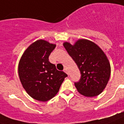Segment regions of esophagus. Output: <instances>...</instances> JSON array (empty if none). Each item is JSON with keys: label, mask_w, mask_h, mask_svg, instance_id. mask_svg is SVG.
Returning <instances> with one entry per match:
<instances>
[{"label": "esophagus", "mask_w": 124, "mask_h": 124, "mask_svg": "<svg viewBox=\"0 0 124 124\" xmlns=\"http://www.w3.org/2000/svg\"><path fill=\"white\" fill-rule=\"evenodd\" d=\"M63 71H64V72H65V73H67V74L68 75V70H67V69H66V68H64V70H63Z\"/></svg>", "instance_id": "obj_1"}]
</instances>
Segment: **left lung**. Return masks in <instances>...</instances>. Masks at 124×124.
I'll list each match as a JSON object with an SVG mask.
<instances>
[{"instance_id":"left-lung-1","label":"left lung","mask_w":124,"mask_h":124,"mask_svg":"<svg viewBox=\"0 0 124 124\" xmlns=\"http://www.w3.org/2000/svg\"><path fill=\"white\" fill-rule=\"evenodd\" d=\"M68 54L80 71V79L75 82L79 93L87 97L96 96L102 93L110 79L111 67L101 48L86 39H80L71 45L63 44Z\"/></svg>"}]
</instances>
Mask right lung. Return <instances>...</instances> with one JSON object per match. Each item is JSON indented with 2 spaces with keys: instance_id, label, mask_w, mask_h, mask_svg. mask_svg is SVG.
Wrapping results in <instances>:
<instances>
[{
  "instance_id": "right-lung-1",
  "label": "right lung",
  "mask_w": 124,
  "mask_h": 124,
  "mask_svg": "<svg viewBox=\"0 0 124 124\" xmlns=\"http://www.w3.org/2000/svg\"><path fill=\"white\" fill-rule=\"evenodd\" d=\"M56 45L39 40L31 44L21 56L18 65L20 81L26 93L35 100L47 101L58 93L68 76L49 61Z\"/></svg>"
}]
</instances>
